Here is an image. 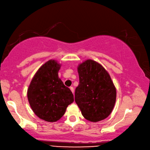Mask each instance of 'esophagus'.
Masks as SVG:
<instances>
[{
    "instance_id": "esophagus-1",
    "label": "esophagus",
    "mask_w": 150,
    "mask_h": 150,
    "mask_svg": "<svg viewBox=\"0 0 150 150\" xmlns=\"http://www.w3.org/2000/svg\"><path fill=\"white\" fill-rule=\"evenodd\" d=\"M70 89H71V91H72V93H74V88H73V87H70Z\"/></svg>"
}]
</instances>
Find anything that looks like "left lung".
<instances>
[{
	"label": "left lung",
	"instance_id": "obj_1",
	"mask_svg": "<svg viewBox=\"0 0 150 150\" xmlns=\"http://www.w3.org/2000/svg\"><path fill=\"white\" fill-rule=\"evenodd\" d=\"M79 84L75 90V101L86 120L97 122L111 114L116 91L106 69L99 63L87 60L78 68Z\"/></svg>",
	"mask_w": 150,
	"mask_h": 150
}]
</instances>
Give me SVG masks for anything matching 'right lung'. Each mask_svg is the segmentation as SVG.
I'll use <instances>...</instances> for the list:
<instances>
[{
    "label": "right lung",
    "instance_id": "obj_1",
    "mask_svg": "<svg viewBox=\"0 0 150 150\" xmlns=\"http://www.w3.org/2000/svg\"><path fill=\"white\" fill-rule=\"evenodd\" d=\"M60 67L54 60L45 63L34 75L28 90L32 110L39 118L48 122L59 120L74 101L71 91L58 77Z\"/></svg>",
    "mask_w": 150,
    "mask_h": 150
}]
</instances>
